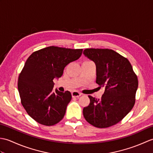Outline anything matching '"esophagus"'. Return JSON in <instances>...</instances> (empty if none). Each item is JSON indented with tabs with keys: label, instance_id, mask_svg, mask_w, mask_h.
Masks as SVG:
<instances>
[{
	"label": "esophagus",
	"instance_id": "obj_1",
	"mask_svg": "<svg viewBox=\"0 0 153 153\" xmlns=\"http://www.w3.org/2000/svg\"><path fill=\"white\" fill-rule=\"evenodd\" d=\"M71 95H72L73 98H74V97L78 98L79 97H80L81 95H82V93L77 92V91H73L72 93H71Z\"/></svg>",
	"mask_w": 153,
	"mask_h": 153
}]
</instances>
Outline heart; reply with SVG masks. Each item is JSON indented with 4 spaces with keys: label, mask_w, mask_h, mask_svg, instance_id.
Wrapping results in <instances>:
<instances>
[{
    "label": "heart",
    "mask_w": 153,
    "mask_h": 153,
    "mask_svg": "<svg viewBox=\"0 0 153 153\" xmlns=\"http://www.w3.org/2000/svg\"><path fill=\"white\" fill-rule=\"evenodd\" d=\"M85 62H91L89 61V60H85Z\"/></svg>",
    "instance_id": "heart-1"
}]
</instances>
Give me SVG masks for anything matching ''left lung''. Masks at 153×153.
<instances>
[{
  "label": "left lung",
  "mask_w": 153,
  "mask_h": 153,
  "mask_svg": "<svg viewBox=\"0 0 153 153\" xmlns=\"http://www.w3.org/2000/svg\"><path fill=\"white\" fill-rule=\"evenodd\" d=\"M83 54L96 65V83L105 89L100 99L89 96L83 116L90 124L106 128L121 121L133 108L138 79L129 61L111 49L86 48Z\"/></svg>",
  "instance_id": "1"
}]
</instances>
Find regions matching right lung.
Instances as JSON below:
<instances>
[{
  "instance_id": "obj_1",
  "label": "right lung",
  "mask_w": 153,
  "mask_h": 153,
  "mask_svg": "<svg viewBox=\"0 0 153 153\" xmlns=\"http://www.w3.org/2000/svg\"><path fill=\"white\" fill-rule=\"evenodd\" d=\"M83 49L51 46L32 53L19 75L18 89L22 105L37 122L50 126L64 118L71 99L70 91L53 92L54 78L67 65L78 59Z\"/></svg>"
}]
</instances>
